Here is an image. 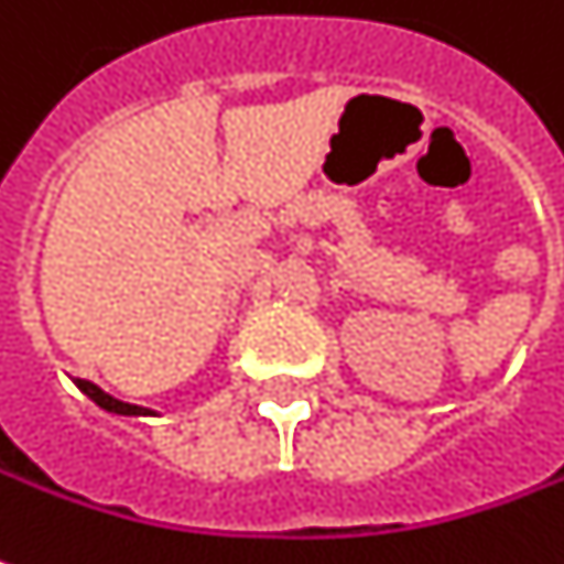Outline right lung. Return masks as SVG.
<instances>
[{
    "mask_svg": "<svg viewBox=\"0 0 564 564\" xmlns=\"http://www.w3.org/2000/svg\"><path fill=\"white\" fill-rule=\"evenodd\" d=\"M77 388L83 391V394L89 397L93 403H98L101 410H108V413H117V415H154L151 410H145V406H135V403H123V400H117V397L105 394L98 384H93V381L86 379H77Z\"/></svg>",
    "mask_w": 564,
    "mask_h": 564,
    "instance_id": "add662e5",
    "label": "right lung"
}]
</instances>
